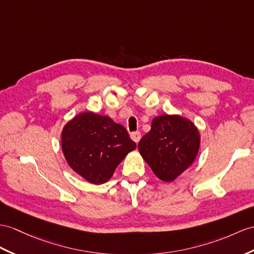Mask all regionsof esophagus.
I'll use <instances>...</instances> for the list:
<instances>
[{"mask_svg":"<svg viewBox=\"0 0 254 254\" xmlns=\"http://www.w3.org/2000/svg\"><path fill=\"white\" fill-rule=\"evenodd\" d=\"M130 138L135 142V143H138L141 139V132L140 131H133L130 133Z\"/></svg>","mask_w":254,"mask_h":254,"instance_id":"obj_1","label":"esophagus"}]
</instances>
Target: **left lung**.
I'll use <instances>...</instances> for the list:
<instances>
[{
  "label": "left lung",
  "mask_w": 254,
  "mask_h": 254,
  "mask_svg": "<svg viewBox=\"0 0 254 254\" xmlns=\"http://www.w3.org/2000/svg\"><path fill=\"white\" fill-rule=\"evenodd\" d=\"M200 144L194 124L178 115H160L138 147L143 159L160 180L171 182L191 165Z\"/></svg>",
  "instance_id": "obj_1"
}]
</instances>
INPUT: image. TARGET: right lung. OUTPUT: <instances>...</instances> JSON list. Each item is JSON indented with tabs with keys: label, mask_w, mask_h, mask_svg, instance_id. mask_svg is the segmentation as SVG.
<instances>
[{
	"label": "right lung",
	"mask_w": 254,
	"mask_h": 254,
	"mask_svg": "<svg viewBox=\"0 0 254 254\" xmlns=\"http://www.w3.org/2000/svg\"><path fill=\"white\" fill-rule=\"evenodd\" d=\"M61 141L67 164L94 184L107 182L127 154L137 147L125 127L92 112L80 113L67 123Z\"/></svg>",
	"instance_id": "right-lung-1"
}]
</instances>
